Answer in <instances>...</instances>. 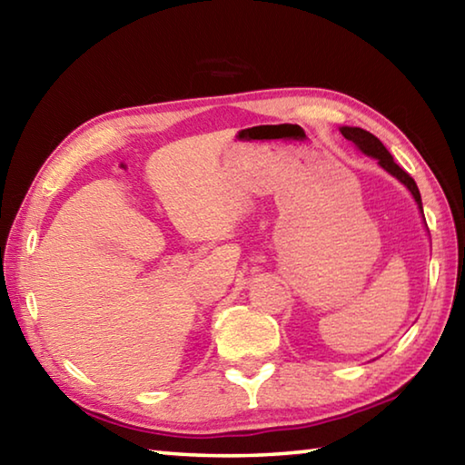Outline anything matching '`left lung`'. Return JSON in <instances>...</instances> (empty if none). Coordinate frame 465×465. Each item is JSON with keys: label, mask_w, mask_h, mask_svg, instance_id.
I'll return each mask as SVG.
<instances>
[{"label": "left lung", "mask_w": 465, "mask_h": 465, "mask_svg": "<svg viewBox=\"0 0 465 465\" xmlns=\"http://www.w3.org/2000/svg\"><path fill=\"white\" fill-rule=\"evenodd\" d=\"M341 133L344 135V139L352 141V143H355V145L361 149V152L367 153V155H371V157H375V160H380L381 168H385V170L390 172V174L396 176V178L400 180V183H404V184L408 186V191L412 193L414 201L419 203L420 211H422L420 193H419V186H416V183H414V178H412L411 174H408V172H404L402 168H400L396 162H393L391 153L388 152V149L383 147V143H381L380 139H377L375 135H371V133H369V131L359 129V127H342Z\"/></svg>", "instance_id": "left-lung-1"}]
</instances>
